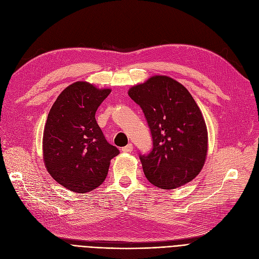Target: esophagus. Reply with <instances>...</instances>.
<instances>
[{"label": "esophagus", "instance_id": "esophagus-1", "mask_svg": "<svg viewBox=\"0 0 259 259\" xmlns=\"http://www.w3.org/2000/svg\"><path fill=\"white\" fill-rule=\"evenodd\" d=\"M133 150V145L132 144H128L125 147L121 148L122 152H131Z\"/></svg>", "mask_w": 259, "mask_h": 259}]
</instances>
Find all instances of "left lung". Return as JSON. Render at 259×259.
<instances>
[{"label": "left lung", "instance_id": "1", "mask_svg": "<svg viewBox=\"0 0 259 259\" xmlns=\"http://www.w3.org/2000/svg\"><path fill=\"white\" fill-rule=\"evenodd\" d=\"M129 96L143 110L152 137V150L140 154L144 174L156 187L174 189L201 171L207 153V130L187 89L156 75L132 87Z\"/></svg>", "mask_w": 259, "mask_h": 259}]
</instances>
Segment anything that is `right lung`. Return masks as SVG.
Returning <instances> with one entry per match:
<instances>
[{"label":"right lung","instance_id":"obj_1","mask_svg":"<svg viewBox=\"0 0 259 259\" xmlns=\"http://www.w3.org/2000/svg\"><path fill=\"white\" fill-rule=\"evenodd\" d=\"M111 93L85 81L65 88L48 115L43 160L49 174L71 192L84 194L102 184L119 153L105 139L95 113Z\"/></svg>","mask_w":259,"mask_h":259}]
</instances>
